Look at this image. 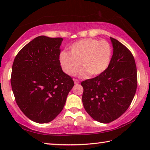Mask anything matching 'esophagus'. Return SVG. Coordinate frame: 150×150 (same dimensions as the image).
I'll use <instances>...</instances> for the list:
<instances>
[{
  "instance_id": "34e87169",
  "label": "esophagus",
  "mask_w": 150,
  "mask_h": 150,
  "mask_svg": "<svg viewBox=\"0 0 150 150\" xmlns=\"http://www.w3.org/2000/svg\"><path fill=\"white\" fill-rule=\"evenodd\" d=\"M74 81H75V84H79V81L77 79H74Z\"/></svg>"
}]
</instances>
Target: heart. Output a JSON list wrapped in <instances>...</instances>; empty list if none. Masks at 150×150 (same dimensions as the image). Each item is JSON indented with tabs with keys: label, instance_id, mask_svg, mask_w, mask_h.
<instances>
[{
	"label": "heart",
	"instance_id": "b5f03b06",
	"mask_svg": "<svg viewBox=\"0 0 150 150\" xmlns=\"http://www.w3.org/2000/svg\"><path fill=\"white\" fill-rule=\"evenodd\" d=\"M70 53L63 51L59 55L61 65L66 74L76 75L82 66L85 70L83 73L95 77L102 74L108 68L111 59L112 47L106 40L88 38L73 44Z\"/></svg>",
	"mask_w": 150,
	"mask_h": 150
}]
</instances>
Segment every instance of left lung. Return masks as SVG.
Masks as SVG:
<instances>
[{
  "instance_id": "left-lung-1",
  "label": "left lung",
  "mask_w": 150,
  "mask_h": 150,
  "mask_svg": "<svg viewBox=\"0 0 150 150\" xmlns=\"http://www.w3.org/2000/svg\"><path fill=\"white\" fill-rule=\"evenodd\" d=\"M113 55L102 74L81 82L83 104L94 120L111 122L130 106L136 94L138 77L134 57L117 40L110 37Z\"/></svg>"
}]
</instances>
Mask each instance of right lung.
Instances as JSON below:
<instances>
[{
    "label": "right lung",
    "instance_id": "obj_1",
    "mask_svg": "<svg viewBox=\"0 0 150 150\" xmlns=\"http://www.w3.org/2000/svg\"><path fill=\"white\" fill-rule=\"evenodd\" d=\"M62 41V38L36 37L14 60L11 83L15 100L25 116L35 122L54 120L74 85L60 65Z\"/></svg>",
    "mask_w": 150,
    "mask_h": 150
}]
</instances>
